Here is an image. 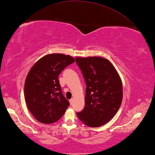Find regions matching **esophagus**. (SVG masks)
I'll return each instance as SVG.
<instances>
[{
  "mask_svg": "<svg viewBox=\"0 0 155 155\" xmlns=\"http://www.w3.org/2000/svg\"><path fill=\"white\" fill-rule=\"evenodd\" d=\"M73 102H74V99H71L70 100V103L71 105L73 104Z\"/></svg>",
  "mask_w": 155,
  "mask_h": 155,
  "instance_id": "34e87169",
  "label": "esophagus"
}]
</instances>
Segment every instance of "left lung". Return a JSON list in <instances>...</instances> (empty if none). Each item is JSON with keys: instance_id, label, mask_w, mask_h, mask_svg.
Wrapping results in <instances>:
<instances>
[{"instance_id": "left-lung-1", "label": "left lung", "mask_w": 155, "mask_h": 155, "mask_svg": "<svg viewBox=\"0 0 155 155\" xmlns=\"http://www.w3.org/2000/svg\"><path fill=\"white\" fill-rule=\"evenodd\" d=\"M86 84L85 107L77 116L83 123L97 127L107 123L121 105L122 83L108 59L91 56L75 58Z\"/></svg>"}]
</instances>
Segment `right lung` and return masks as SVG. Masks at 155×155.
<instances>
[{"label": "right lung", "mask_w": 155, "mask_h": 155, "mask_svg": "<svg viewBox=\"0 0 155 155\" xmlns=\"http://www.w3.org/2000/svg\"><path fill=\"white\" fill-rule=\"evenodd\" d=\"M74 62L69 55L49 54L40 58L29 70L24 96L29 110L37 121L52 124L64 114L70 103L63 95L58 75Z\"/></svg>", "instance_id": "add662e5"}]
</instances>
